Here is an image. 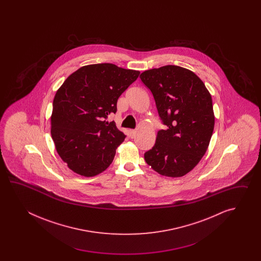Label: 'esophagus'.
<instances>
[{
	"label": "esophagus",
	"mask_w": 261,
	"mask_h": 261,
	"mask_svg": "<svg viewBox=\"0 0 261 261\" xmlns=\"http://www.w3.org/2000/svg\"><path fill=\"white\" fill-rule=\"evenodd\" d=\"M136 133H137V132H136L135 129H132V130H130V137L133 138V137L136 135Z\"/></svg>",
	"instance_id": "34e87169"
}]
</instances>
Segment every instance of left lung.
<instances>
[{"instance_id":"left-lung-1","label":"left lung","mask_w":261,"mask_h":261,"mask_svg":"<svg viewBox=\"0 0 261 261\" xmlns=\"http://www.w3.org/2000/svg\"><path fill=\"white\" fill-rule=\"evenodd\" d=\"M166 129L156 134L144 160L161 175L181 177L205 154L215 126L211 94L189 69L166 65L141 73Z\"/></svg>"}]
</instances>
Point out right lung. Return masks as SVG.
Listing matches in <instances>:
<instances>
[{"label":"right lung","mask_w":261,"mask_h":261,"mask_svg":"<svg viewBox=\"0 0 261 261\" xmlns=\"http://www.w3.org/2000/svg\"><path fill=\"white\" fill-rule=\"evenodd\" d=\"M140 72L112 63L79 68L57 90L51 136L61 160L72 172L91 177L106 171L126 135L114 121L120 95Z\"/></svg>","instance_id":"1"}]
</instances>
